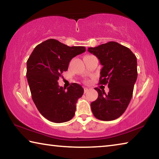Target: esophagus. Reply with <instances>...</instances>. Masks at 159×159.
Returning a JSON list of instances; mask_svg holds the SVG:
<instances>
[{"label": "esophagus", "instance_id": "obj_1", "mask_svg": "<svg viewBox=\"0 0 159 159\" xmlns=\"http://www.w3.org/2000/svg\"><path fill=\"white\" fill-rule=\"evenodd\" d=\"M90 90V88H84V93H87L88 90Z\"/></svg>", "mask_w": 159, "mask_h": 159}]
</instances>
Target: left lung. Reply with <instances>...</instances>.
<instances>
[{
	"instance_id": "1",
	"label": "left lung",
	"mask_w": 159,
	"mask_h": 159,
	"mask_svg": "<svg viewBox=\"0 0 159 159\" xmlns=\"http://www.w3.org/2000/svg\"><path fill=\"white\" fill-rule=\"evenodd\" d=\"M88 51L98 58L102 65L99 83L108 84L106 94L98 88V98L91 103L95 117L102 120H112L120 117L127 109L133 96L138 78L137 57L127 47L111 41Z\"/></svg>"
}]
</instances>
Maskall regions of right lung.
I'll return each mask as SVG.
<instances>
[{"label":"right lung","mask_w":159,"mask_h":159,"mask_svg":"<svg viewBox=\"0 0 159 159\" xmlns=\"http://www.w3.org/2000/svg\"><path fill=\"white\" fill-rule=\"evenodd\" d=\"M84 52V46L69 47L51 39L38 45L28 59L26 78L32 99L50 121L64 123L74 117L78 99L84 90L75 83L66 90L57 80L67 71L72 58Z\"/></svg>","instance_id":"1"}]
</instances>
